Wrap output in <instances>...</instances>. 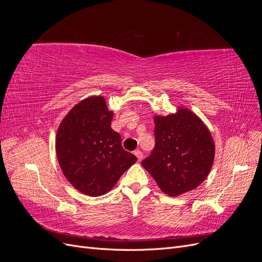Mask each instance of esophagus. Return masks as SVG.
<instances>
[{"mask_svg": "<svg viewBox=\"0 0 262 262\" xmlns=\"http://www.w3.org/2000/svg\"><path fill=\"white\" fill-rule=\"evenodd\" d=\"M134 155L138 157L139 161H142V158H143V154H142V152H141V150H139V149L134 150Z\"/></svg>", "mask_w": 262, "mask_h": 262, "instance_id": "1", "label": "esophagus"}]
</instances>
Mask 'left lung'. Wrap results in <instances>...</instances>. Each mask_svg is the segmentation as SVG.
I'll list each match as a JSON object with an SVG mask.
<instances>
[{
	"label": "left lung",
	"mask_w": 262,
	"mask_h": 262,
	"mask_svg": "<svg viewBox=\"0 0 262 262\" xmlns=\"http://www.w3.org/2000/svg\"><path fill=\"white\" fill-rule=\"evenodd\" d=\"M155 146L142 161L163 192L177 196L191 191L208 177L214 161V142L210 131L193 113L154 118Z\"/></svg>",
	"instance_id": "left-lung-1"
}]
</instances>
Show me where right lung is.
I'll list each match as a JSON object with an SVG mask.
<instances>
[{"label":"right lung","mask_w":262,"mask_h":262,"mask_svg":"<svg viewBox=\"0 0 262 262\" xmlns=\"http://www.w3.org/2000/svg\"><path fill=\"white\" fill-rule=\"evenodd\" d=\"M113 117L104 97H89L72 108L57 132L60 167L73 187L87 195L107 193L138 161L123 149L120 134L110 126Z\"/></svg>","instance_id":"1"}]
</instances>
